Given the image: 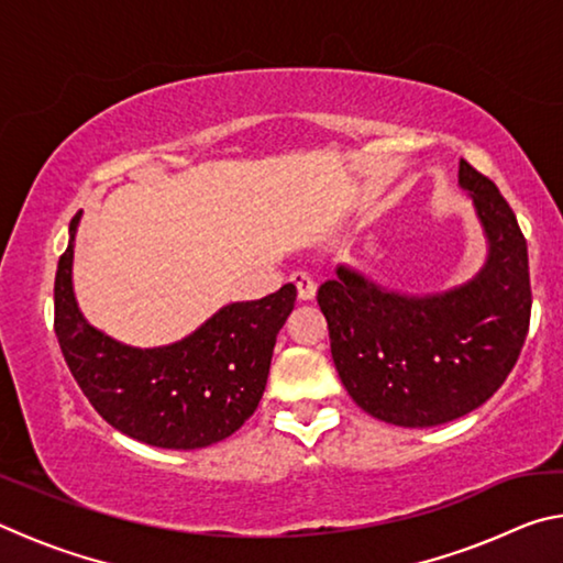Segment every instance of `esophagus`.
<instances>
[{"label":"esophagus","mask_w":563,"mask_h":563,"mask_svg":"<svg viewBox=\"0 0 563 563\" xmlns=\"http://www.w3.org/2000/svg\"><path fill=\"white\" fill-rule=\"evenodd\" d=\"M290 280H292L295 288H298V298H300V300H312V298H316L318 283L312 280L308 273H305V271H295V273L290 275Z\"/></svg>","instance_id":"1"}]
</instances>
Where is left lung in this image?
<instances>
[{
    "label": "left lung",
    "mask_w": 563,
    "mask_h": 563,
    "mask_svg": "<svg viewBox=\"0 0 563 563\" xmlns=\"http://www.w3.org/2000/svg\"><path fill=\"white\" fill-rule=\"evenodd\" d=\"M487 235V263L440 295H402L347 265L320 285L330 352L357 407L397 427H434L487 402L517 365L529 332L527 238L487 176L460 161Z\"/></svg>",
    "instance_id": "left-lung-1"
}]
</instances>
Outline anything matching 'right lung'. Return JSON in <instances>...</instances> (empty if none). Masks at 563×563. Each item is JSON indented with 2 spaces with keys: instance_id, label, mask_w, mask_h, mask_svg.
Instances as JSON below:
<instances>
[{
  "instance_id": "obj_1",
  "label": "right lung",
  "mask_w": 563,
  "mask_h": 563,
  "mask_svg": "<svg viewBox=\"0 0 563 563\" xmlns=\"http://www.w3.org/2000/svg\"><path fill=\"white\" fill-rule=\"evenodd\" d=\"M54 280V330L66 365L111 427L161 450H201L231 437L258 407L295 285L261 300L231 302L188 338L164 347H131L89 325L74 298V238Z\"/></svg>"
}]
</instances>
